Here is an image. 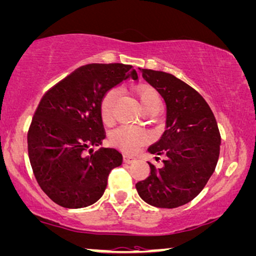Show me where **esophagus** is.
<instances>
[{"instance_id": "esophagus-1", "label": "esophagus", "mask_w": 256, "mask_h": 256, "mask_svg": "<svg viewBox=\"0 0 256 256\" xmlns=\"http://www.w3.org/2000/svg\"><path fill=\"white\" fill-rule=\"evenodd\" d=\"M136 162V158L130 156H123V162L126 164H133Z\"/></svg>"}]
</instances>
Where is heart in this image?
Masks as SVG:
<instances>
[{
	"label": "heart",
	"instance_id": "b5f03b06",
	"mask_svg": "<svg viewBox=\"0 0 256 256\" xmlns=\"http://www.w3.org/2000/svg\"><path fill=\"white\" fill-rule=\"evenodd\" d=\"M135 94L144 112L160 106L159 94L156 89H153L150 85H138L135 88ZM116 97H118V92L115 90H109L100 100V114L104 124H110L112 122L114 104L116 102ZM110 142L122 152L136 153L141 147L146 146L150 142V135L138 128L120 127L112 132Z\"/></svg>",
	"mask_w": 256,
	"mask_h": 256
}]
</instances>
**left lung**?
Returning a JSON list of instances; mask_svg holds the SVG:
<instances>
[{"label":"left lung","instance_id":"1","mask_svg":"<svg viewBox=\"0 0 256 256\" xmlns=\"http://www.w3.org/2000/svg\"><path fill=\"white\" fill-rule=\"evenodd\" d=\"M140 71L165 100L166 129L148 152L166 159L162 168L148 162L150 176L135 188L146 203L173 209L197 197L215 171L220 144L218 126L209 104L190 85L166 72Z\"/></svg>","mask_w":256,"mask_h":256}]
</instances>
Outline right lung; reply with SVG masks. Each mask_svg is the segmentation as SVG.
Here are the masks:
<instances>
[{
    "label": "right lung",
    "mask_w": 256,
    "mask_h": 256,
    "mask_svg": "<svg viewBox=\"0 0 256 256\" xmlns=\"http://www.w3.org/2000/svg\"><path fill=\"white\" fill-rule=\"evenodd\" d=\"M128 78L138 80L130 65H84L41 98L28 129V156L41 190L60 206L96 203L109 173L122 164V154L114 148L94 153L91 147L106 138L100 100Z\"/></svg>",
    "instance_id": "obj_1"
}]
</instances>
